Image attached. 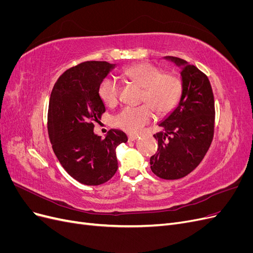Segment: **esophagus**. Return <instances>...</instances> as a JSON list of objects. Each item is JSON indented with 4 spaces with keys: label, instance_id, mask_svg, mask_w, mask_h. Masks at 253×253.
Returning a JSON list of instances; mask_svg holds the SVG:
<instances>
[{
    "label": "esophagus",
    "instance_id": "esophagus-1",
    "mask_svg": "<svg viewBox=\"0 0 253 253\" xmlns=\"http://www.w3.org/2000/svg\"><path fill=\"white\" fill-rule=\"evenodd\" d=\"M137 138H138V136H136V135H128V137H127L128 141H135Z\"/></svg>",
    "mask_w": 253,
    "mask_h": 253
}]
</instances>
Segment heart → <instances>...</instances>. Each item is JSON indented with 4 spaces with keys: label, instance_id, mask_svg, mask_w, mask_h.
Returning a JSON list of instances; mask_svg holds the SVG:
<instances>
[{
    "label": "heart",
    "instance_id": "b5f03b06",
    "mask_svg": "<svg viewBox=\"0 0 253 253\" xmlns=\"http://www.w3.org/2000/svg\"><path fill=\"white\" fill-rule=\"evenodd\" d=\"M122 75L137 85L143 87L141 100L149 104L137 108L126 106L114 117V125L127 133L136 134L149 124L153 110L157 115H166L178 104L181 81L171 74H164L162 68L151 63H138L126 67ZM99 97L106 105H114L118 100L119 83L113 77L104 78L99 85Z\"/></svg>",
    "mask_w": 253,
    "mask_h": 253
}]
</instances>
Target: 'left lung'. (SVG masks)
Returning <instances> with one entry per match:
<instances>
[{"label":"left lung","mask_w":253,"mask_h":253,"mask_svg":"<svg viewBox=\"0 0 253 253\" xmlns=\"http://www.w3.org/2000/svg\"><path fill=\"white\" fill-rule=\"evenodd\" d=\"M179 67L182 93L178 104L159 122L154 137L158 151L150 159L152 172L178 179L192 172L208 151L214 131V98L207 76L187 61L164 57Z\"/></svg>","instance_id":"left-lung-1"}]
</instances>
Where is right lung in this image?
Instances as JSON below:
<instances>
[{
	"label": "right lung",
	"mask_w": 253,
	"mask_h": 253,
	"mask_svg": "<svg viewBox=\"0 0 253 253\" xmlns=\"http://www.w3.org/2000/svg\"><path fill=\"white\" fill-rule=\"evenodd\" d=\"M117 64L87 61L64 72L50 94L47 127L52 150L73 178L86 186H98L116 173V149L127 141L126 133L112 128L101 136L94 122L101 120L105 106L99 85Z\"/></svg>",
	"instance_id": "right-lung-1"
}]
</instances>
